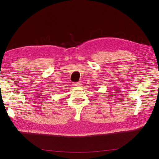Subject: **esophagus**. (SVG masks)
<instances>
[{"mask_svg":"<svg viewBox=\"0 0 159 159\" xmlns=\"http://www.w3.org/2000/svg\"><path fill=\"white\" fill-rule=\"evenodd\" d=\"M73 85L74 86H80L81 85V82L79 81V82H75V83H73Z\"/></svg>","mask_w":159,"mask_h":159,"instance_id":"34e87169","label":"esophagus"}]
</instances>
